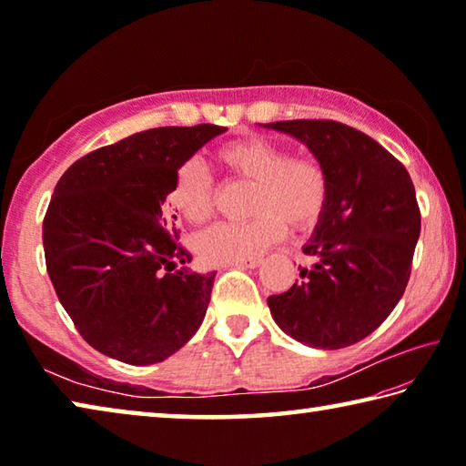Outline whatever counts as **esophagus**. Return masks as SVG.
Here are the masks:
<instances>
[{"mask_svg":"<svg viewBox=\"0 0 466 466\" xmlns=\"http://www.w3.org/2000/svg\"><path fill=\"white\" fill-rule=\"evenodd\" d=\"M263 263V258H252V261H247V263H238L234 267H242V269H255V267H258Z\"/></svg>","mask_w":466,"mask_h":466,"instance_id":"34e87169","label":"esophagus"}]
</instances>
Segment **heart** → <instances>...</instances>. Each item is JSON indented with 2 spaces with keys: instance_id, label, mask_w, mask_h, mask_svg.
I'll list each match as a JSON object with an SVG mask.
<instances>
[{
  "instance_id": "b5f03b06",
  "label": "heart",
  "mask_w": 466,
  "mask_h": 466,
  "mask_svg": "<svg viewBox=\"0 0 466 466\" xmlns=\"http://www.w3.org/2000/svg\"><path fill=\"white\" fill-rule=\"evenodd\" d=\"M214 157L228 177L252 185L248 222L218 224L199 236L197 250L211 265H238L258 258L279 242L286 226L312 230L329 203V175L319 157L289 154L278 141L250 136L226 141ZM170 203L187 222L203 224L214 214L216 185L197 162L178 168Z\"/></svg>"
}]
</instances>
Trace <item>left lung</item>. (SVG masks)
Wrapping results in <instances>:
<instances>
[{
    "label": "left lung",
    "mask_w": 466,
    "mask_h": 466,
    "mask_svg": "<svg viewBox=\"0 0 466 466\" xmlns=\"http://www.w3.org/2000/svg\"><path fill=\"white\" fill-rule=\"evenodd\" d=\"M296 137L329 175V203L304 255L314 265L279 296L271 317L317 350H341L382 325L403 298L421 216L403 164L366 133L337 121L263 125Z\"/></svg>",
    "instance_id": "1"
}]
</instances>
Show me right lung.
Here are the masks:
<instances>
[{
    "label": "right lung",
    "instance_id": "right-lung-1",
    "mask_svg": "<svg viewBox=\"0 0 466 466\" xmlns=\"http://www.w3.org/2000/svg\"><path fill=\"white\" fill-rule=\"evenodd\" d=\"M226 127H157L80 157L43 222L46 271L84 341L147 366L177 353L208 310L216 271L195 273L167 197L177 172Z\"/></svg>",
    "mask_w": 466,
    "mask_h": 466
}]
</instances>
